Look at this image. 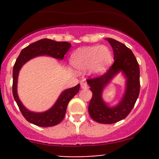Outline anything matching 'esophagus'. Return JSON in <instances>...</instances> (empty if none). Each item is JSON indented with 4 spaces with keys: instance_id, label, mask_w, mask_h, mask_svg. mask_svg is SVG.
<instances>
[{
    "instance_id": "obj_1",
    "label": "esophagus",
    "mask_w": 159,
    "mask_h": 159,
    "mask_svg": "<svg viewBox=\"0 0 159 159\" xmlns=\"http://www.w3.org/2000/svg\"><path fill=\"white\" fill-rule=\"evenodd\" d=\"M81 88L82 89H88V84L85 81H81Z\"/></svg>"
}]
</instances>
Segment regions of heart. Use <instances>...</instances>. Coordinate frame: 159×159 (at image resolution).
<instances>
[{"label": "heart", "instance_id": "obj_1", "mask_svg": "<svg viewBox=\"0 0 159 159\" xmlns=\"http://www.w3.org/2000/svg\"><path fill=\"white\" fill-rule=\"evenodd\" d=\"M113 56L106 46H92L81 48L74 51L70 56V63L76 69H89L94 75L105 72L111 65Z\"/></svg>", "mask_w": 159, "mask_h": 159}]
</instances>
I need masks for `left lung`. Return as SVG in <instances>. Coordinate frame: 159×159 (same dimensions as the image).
<instances>
[{
	"mask_svg": "<svg viewBox=\"0 0 159 159\" xmlns=\"http://www.w3.org/2000/svg\"><path fill=\"white\" fill-rule=\"evenodd\" d=\"M106 40L113 48L114 63L105 74L87 80L90 90L92 91L89 112L91 118L97 122L113 124L125 118L134 108L140 92V70L135 56L129 48L112 38ZM120 71H122L127 78L126 92L116 107H109L102 99V91Z\"/></svg>",
	"mask_w": 159,
	"mask_h": 159,
	"instance_id": "left-lung-1",
	"label": "left lung"
}]
</instances>
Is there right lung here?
Instances as JSON below:
<instances>
[{
    "instance_id": "obj_1",
    "label": "right lung",
    "mask_w": 159,
    "mask_h": 159,
    "mask_svg": "<svg viewBox=\"0 0 159 159\" xmlns=\"http://www.w3.org/2000/svg\"><path fill=\"white\" fill-rule=\"evenodd\" d=\"M71 47L66 41H55L50 39H41L25 48L19 54L13 68L12 91L14 98L25 119L31 124L40 127H51L59 124L65 116L67 107L70 99L79 91L80 84L65 90L61 94L52 108L41 113L30 111L22 105L17 93V77L19 70L28 61L40 55H48L62 60L65 54Z\"/></svg>"
}]
</instances>
